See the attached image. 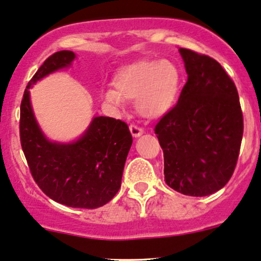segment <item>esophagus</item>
I'll list each match as a JSON object with an SVG mask.
<instances>
[{
	"instance_id": "esophagus-1",
	"label": "esophagus",
	"mask_w": 261,
	"mask_h": 261,
	"mask_svg": "<svg viewBox=\"0 0 261 261\" xmlns=\"http://www.w3.org/2000/svg\"><path fill=\"white\" fill-rule=\"evenodd\" d=\"M129 130H130L132 136L136 137V138H137V137H140L143 133H144V130H143L140 127H138L137 124H130L129 125Z\"/></svg>"
}]
</instances>
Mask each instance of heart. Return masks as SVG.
I'll use <instances>...</instances> for the list:
<instances>
[{
	"label": "heart",
	"mask_w": 261,
	"mask_h": 261,
	"mask_svg": "<svg viewBox=\"0 0 261 261\" xmlns=\"http://www.w3.org/2000/svg\"><path fill=\"white\" fill-rule=\"evenodd\" d=\"M182 72L171 60H140L118 70L113 85L116 90L102 92L110 106L119 108L124 99H137V110L148 118L168 113L177 102Z\"/></svg>",
	"instance_id": "1"
}]
</instances>
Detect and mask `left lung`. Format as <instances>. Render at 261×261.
<instances>
[{
	"label": "left lung",
	"mask_w": 261,
	"mask_h": 261,
	"mask_svg": "<svg viewBox=\"0 0 261 261\" xmlns=\"http://www.w3.org/2000/svg\"><path fill=\"white\" fill-rule=\"evenodd\" d=\"M187 81L176 105L155 124L165 182L187 196L218 191L238 162L243 112L236 84L208 55L180 48Z\"/></svg>",
	"instance_id": "left-lung-1"
}]
</instances>
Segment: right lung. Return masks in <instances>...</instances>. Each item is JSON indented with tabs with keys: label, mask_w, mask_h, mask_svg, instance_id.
<instances>
[{
	"label": "right lung",
	"mask_w": 261,
	"mask_h": 261,
	"mask_svg": "<svg viewBox=\"0 0 261 261\" xmlns=\"http://www.w3.org/2000/svg\"><path fill=\"white\" fill-rule=\"evenodd\" d=\"M74 59L72 51L54 53L31 79L20 102L19 138L29 171L44 194L65 206L92 210L110 202L121 187L133 142L127 123L96 117L77 142L58 144L44 138L29 102L32 85Z\"/></svg>",
	"instance_id": "right-lung-1"
}]
</instances>
